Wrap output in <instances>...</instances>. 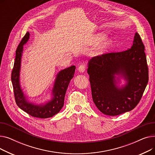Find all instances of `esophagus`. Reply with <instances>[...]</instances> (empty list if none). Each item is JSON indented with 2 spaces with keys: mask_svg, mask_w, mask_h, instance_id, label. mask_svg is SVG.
<instances>
[{
  "mask_svg": "<svg viewBox=\"0 0 155 155\" xmlns=\"http://www.w3.org/2000/svg\"><path fill=\"white\" fill-rule=\"evenodd\" d=\"M85 68H86V65L85 64H82L78 67V70L80 72H84L85 70Z\"/></svg>",
  "mask_w": 155,
  "mask_h": 155,
  "instance_id": "34e87169",
  "label": "esophagus"
}]
</instances>
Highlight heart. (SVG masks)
Segmentation results:
<instances>
[{
	"instance_id": "heart-1",
	"label": "heart",
	"mask_w": 155,
	"mask_h": 155,
	"mask_svg": "<svg viewBox=\"0 0 155 155\" xmlns=\"http://www.w3.org/2000/svg\"><path fill=\"white\" fill-rule=\"evenodd\" d=\"M105 38V34H103V33H101V34H99V35H97V41H101L103 40ZM111 44H112V40H111V39L106 40V41H105L102 45L101 48H102V49L106 48H107L108 46H109Z\"/></svg>"
}]
</instances>
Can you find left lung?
Wrapping results in <instances>:
<instances>
[{
    "instance_id": "left-lung-1",
    "label": "left lung",
    "mask_w": 155,
    "mask_h": 155,
    "mask_svg": "<svg viewBox=\"0 0 155 155\" xmlns=\"http://www.w3.org/2000/svg\"><path fill=\"white\" fill-rule=\"evenodd\" d=\"M92 99L101 112L115 116L133 110L140 102L148 82L144 45L136 32L131 48L97 56L88 61ZM127 79L124 87L115 85V75Z\"/></svg>"
}]
</instances>
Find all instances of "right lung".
I'll use <instances>...</instances> for the list:
<instances>
[{
	"label": "right lung",
	"instance_id": "obj_1",
	"mask_svg": "<svg viewBox=\"0 0 155 155\" xmlns=\"http://www.w3.org/2000/svg\"><path fill=\"white\" fill-rule=\"evenodd\" d=\"M29 34H26L21 39L15 51V58L11 73L14 98L18 106L32 117L45 119L51 117L58 113L64 104L65 94L70 81L73 77L75 66H71L61 70L57 75L53 88V99L44 105H35L29 103L25 99L19 85V71L23 45L29 39Z\"/></svg>",
	"mask_w": 155,
	"mask_h": 155
}]
</instances>
